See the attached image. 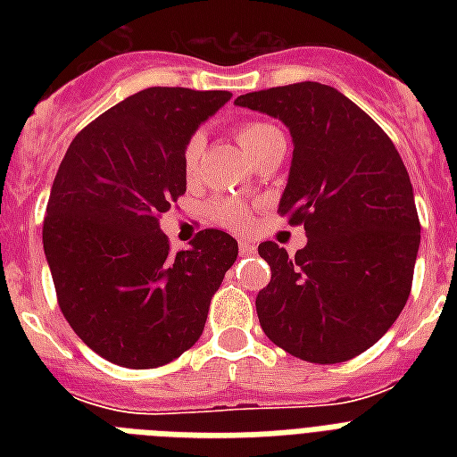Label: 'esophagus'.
<instances>
[{"instance_id":"esophagus-1","label":"esophagus","mask_w":457,"mask_h":457,"mask_svg":"<svg viewBox=\"0 0 457 457\" xmlns=\"http://www.w3.org/2000/svg\"><path fill=\"white\" fill-rule=\"evenodd\" d=\"M239 253H242V256H251V253H256V246L251 242H246V239H239Z\"/></svg>"}]
</instances>
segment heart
I'll list each match as a JSON object with an SVG mask.
<instances>
[{
	"mask_svg": "<svg viewBox=\"0 0 457 457\" xmlns=\"http://www.w3.org/2000/svg\"><path fill=\"white\" fill-rule=\"evenodd\" d=\"M270 128L272 125L268 123L242 125L237 137H239L242 146L246 149L253 139L261 137V135L270 130ZM201 149H204V137H201V135H192L185 146V156H182V161H185V170L189 172V175H192L196 163H199ZM208 218H211L215 225L229 229H246L251 225L249 206H246L242 199H235V196H218L215 201H211V206H208Z\"/></svg>",
	"mask_w": 457,
	"mask_h": 457,
	"instance_id": "obj_1",
	"label": "heart"
}]
</instances>
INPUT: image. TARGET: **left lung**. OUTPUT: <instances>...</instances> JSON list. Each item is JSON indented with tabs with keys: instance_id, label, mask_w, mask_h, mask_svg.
Returning a JSON list of instances; mask_svg holds the SVG:
<instances>
[{
	"instance_id": "obj_1",
	"label": "left lung",
	"mask_w": 457,
	"mask_h": 457,
	"mask_svg": "<svg viewBox=\"0 0 457 457\" xmlns=\"http://www.w3.org/2000/svg\"><path fill=\"white\" fill-rule=\"evenodd\" d=\"M237 106L279 118L294 142L279 213L308 244L258 253L272 278L256 312L272 344L332 365L368 351L411 296L420 249L412 185L386 132L339 89L320 82L249 92Z\"/></svg>"
}]
</instances>
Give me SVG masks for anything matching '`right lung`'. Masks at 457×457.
Returning <instances> with one entry per match:
<instances>
[{"instance_id": "right-lung-1", "label": "right lung", "mask_w": 457, "mask_h": 457, "mask_svg": "<svg viewBox=\"0 0 457 457\" xmlns=\"http://www.w3.org/2000/svg\"><path fill=\"white\" fill-rule=\"evenodd\" d=\"M229 96L142 89L78 132L61 161L42 228L46 263L68 325L116 365L158 368L192 348L237 261L222 229H201L170 256L158 222L187 192V142Z\"/></svg>"}]
</instances>
